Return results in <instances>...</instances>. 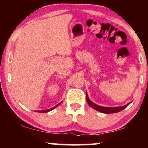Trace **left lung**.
<instances>
[{
  "mask_svg": "<svg viewBox=\"0 0 148 148\" xmlns=\"http://www.w3.org/2000/svg\"><path fill=\"white\" fill-rule=\"evenodd\" d=\"M86 100H87V102L88 104H89L90 106H91L92 108H93L94 109L97 110V111L101 112V113H107V114H109V113H118V112L121 111L122 110H123L124 108H125L130 105V103H127V105L124 106H119V107H103V106H98V105L95 104L93 102L88 99V95L86 94Z\"/></svg>",
  "mask_w": 148,
  "mask_h": 148,
  "instance_id": "left-lung-1",
  "label": "left lung"
}]
</instances>
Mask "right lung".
Wrapping results in <instances>:
<instances>
[{
	"instance_id": "1",
	"label": "right lung",
	"mask_w": 148,
	"mask_h": 148,
	"mask_svg": "<svg viewBox=\"0 0 148 148\" xmlns=\"http://www.w3.org/2000/svg\"><path fill=\"white\" fill-rule=\"evenodd\" d=\"M61 103V102L60 103H59L58 104V105H56V106H54V107H53V108H50V109H47V110H44V111H37V112H40V113H47V112H49V111H51V110H53V108H55L57 106H58L59 104H60Z\"/></svg>"
}]
</instances>
